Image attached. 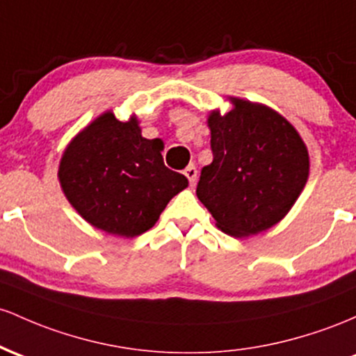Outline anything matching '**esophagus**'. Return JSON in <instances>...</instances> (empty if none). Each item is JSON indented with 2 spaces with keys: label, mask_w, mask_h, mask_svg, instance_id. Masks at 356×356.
Listing matches in <instances>:
<instances>
[{
  "label": "esophagus",
  "mask_w": 356,
  "mask_h": 356,
  "mask_svg": "<svg viewBox=\"0 0 356 356\" xmlns=\"http://www.w3.org/2000/svg\"><path fill=\"white\" fill-rule=\"evenodd\" d=\"M183 173H185V177L188 178V181H190V185L193 186L195 185V179H197V168H195L193 165H190V166H186V170L183 171Z\"/></svg>",
  "instance_id": "esophagus-1"
}]
</instances>
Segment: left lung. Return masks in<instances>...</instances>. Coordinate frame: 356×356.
<instances>
[{"label":"left lung","mask_w":356,"mask_h":356,"mask_svg":"<svg viewBox=\"0 0 356 356\" xmlns=\"http://www.w3.org/2000/svg\"><path fill=\"white\" fill-rule=\"evenodd\" d=\"M230 101V113L209 115L213 161L203 166L197 197L222 232L249 237L286 217L307 181L309 156L281 114L262 104Z\"/></svg>","instance_id":"left-lung-1"}]
</instances>
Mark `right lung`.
<instances>
[{"mask_svg":"<svg viewBox=\"0 0 356 356\" xmlns=\"http://www.w3.org/2000/svg\"><path fill=\"white\" fill-rule=\"evenodd\" d=\"M161 139L141 136L138 118L107 111L81 131L60 159L58 179L70 205L95 229L119 237L145 234L188 179L165 166Z\"/></svg>","mask_w":356,"mask_h":356,"instance_id":"right-lung-1","label":"right lung"}]
</instances>
